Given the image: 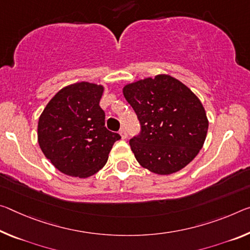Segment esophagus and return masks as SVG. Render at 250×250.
I'll use <instances>...</instances> for the list:
<instances>
[{
    "mask_svg": "<svg viewBox=\"0 0 250 250\" xmlns=\"http://www.w3.org/2000/svg\"><path fill=\"white\" fill-rule=\"evenodd\" d=\"M119 133H120L122 139H126V137H128V134H126V131H125V128H121L120 131H119Z\"/></svg>",
    "mask_w": 250,
    "mask_h": 250,
    "instance_id": "34e87169",
    "label": "esophagus"
}]
</instances>
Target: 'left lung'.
<instances>
[{
  "label": "left lung",
  "instance_id": "left-lung-1",
  "mask_svg": "<svg viewBox=\"0 0 250 250\" xmlns=\"http://www.w3.org/2000/svg\"><path fill=\"white\" fill-rule=\"evenodd\" d=\"M124 96L141 125L130 140L137 161L157 175H171L190 164L207 137L203 104L187 85L168 74L128 83Z\"/></svg>",
  "mask_w": 250,
  "mask_h": 250
}]
</instances>
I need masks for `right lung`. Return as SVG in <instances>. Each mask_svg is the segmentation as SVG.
<instances>
[{"instance_id":"1","label":"right lung","mask_w":250,"mask_h":250,"mask_svg":"<svg viewBox=\"0 0 250 250\" xmlns=\"http://www.w3.org/2000/svg\"><path fill=\"white\" fill-rule=\"evenodd\" d=\"M104 85L78 82L61 89L39 118L38 142L46 159L68 176L88 178L104 167L120 134L104 126Z\"/></svg>"}]
</instances>
